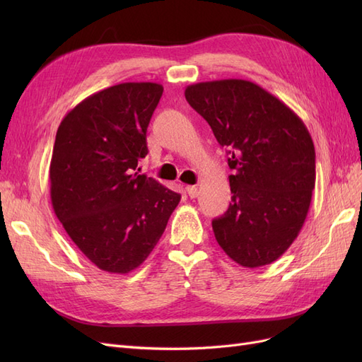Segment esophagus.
I'll return each instance as SVG.
<instances>
[{"label": "esophagus", "instance_id": "obj_1", "mask_svg": "<svg viewBox=\"0 0 362 362\" xmlns=\"http://www.w3.org/2000/svg\"><path fill=\"white\" fill-rule=\"evenodd\" d=\"M185 192H187L190 198H196V196H198V193H199L196 185H187V187H185Z\"/></svg>", "mask_w": 362, "mask_h": 362}]
</instances>
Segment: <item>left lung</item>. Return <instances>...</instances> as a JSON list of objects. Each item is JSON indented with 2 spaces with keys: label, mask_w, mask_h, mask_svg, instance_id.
<instances>
[{
  "label": "left lung",
  "mask_w": 362,
  "mask_h": 362,
  "mask_svg": "<svg viewBox=\"0 0 362 362\" xmlns=\"http://www.w3.org/2000/svg\"><path fill=\"white\" fill-rule=\"evenodd\" d=\"M185 100L229 148L231 204L213 221L225 254L243 267L276 261L299 235L315 184V151L302 119L246 80L187 86Z\"/></svg>",
  "instance_id": "obj_1"
}]
</instances>
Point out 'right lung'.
<instances>
[{"label":"right lung","instance_id":"right-lung-1","mask_svg":"<svg viewBox=\"0 0 362 362\" xmlns=\"http://www.w3.org/2000/svg\"><path fill=\"white\" fill-rule=\"evenodd\" d=\"M163 95L157 83H122L87 96L63 117L49 166L51 204L93 264L125 275L158 243L181 194L134 172Z\"/></svg>","mask_w":362,"mask_h":362}]
</instances>
